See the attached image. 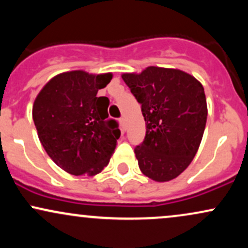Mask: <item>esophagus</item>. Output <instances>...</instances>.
<instances>
[{
	"label": "esophagus",
	"mask_w": 248,
	"mask_h": 248,
	"mask_svg": "<svg viewBox=\"0 0 248 248\" xmlns=\"http://www.w3.org/2000/svg\"><path fill=\"white\" fill-rule=\"evenodd\" d=\"M120 124L122 127V130H126V120H124V118H120Z\"/></svg>",
	"instance_id": "34e87169"
}]
</instances>
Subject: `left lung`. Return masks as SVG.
I'll return each mask as SVG.
<instances>
[{"label":"left lung","instance_id":"obj_1","mask_svg":"<svg viewBox=\"0 0 248 248\" xmlns=\"http://www.w3.org/2000/svg\"><path fill=\"white\" fill-rule=\"evenodd\" d=\"M121 77L146 121L144 141L134 149L140 170L153 181H171L189 167L203 138V85L184 71L157 66Z\"/></svg>","mask_w":248,"mask_h":248}]
</instances>
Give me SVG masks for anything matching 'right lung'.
I'll return each mask as SVG.
<instances>
[{"label":"right lung","mask_w":248,"mask_h":248,"mask_svg":"<svg viewBox=\"0 0 248 248\" xmlns=\"http://www.w3.org/2000/svg\"><path fill=\"white\" fill-rule=\"evenodd\" d=\"M112 78V73L70 71L50 79L36 96L32 119L39 141L71 175L101 172L114 153L121 132L108 119V98L96 95Z\"/></svg>","instance_id":"add662e5"}]
</instances>
